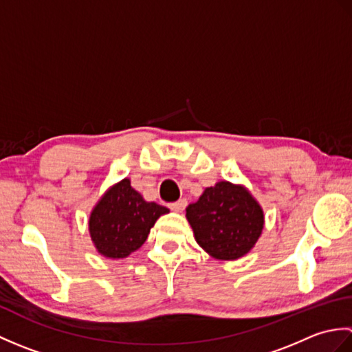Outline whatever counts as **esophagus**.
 <instances>
[{"mask_svg": "<svg viewBox=\"0 0 352 352\" xmlns=\"http://www.w3.org/2000/svg\"><path fill=\"white\" fill-rule=\"evenodd\" d=\"M186 206H188V201L182 198V199L175 201V203H170L169 208H170V210H175V212H182V210H184Z\"/></svg>", "mask_w": 352, "mask_h": 352, "instance_id": "esophagus-1", "label": "esophagus"}]
</instances>
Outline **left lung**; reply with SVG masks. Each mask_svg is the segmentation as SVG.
Listing matches in <instances>:
<instances>
[{"instance_id":"8db88e82","label":"left lung","mask_w":352,"mask_h":352,"mask_svg":"<svg viewBox=\"0 0 352 352\" xmlns=\"http://www.w3.org/2000/svg\"><path fill=\"white\" fill-rule=\"evenodd\" d=\"M186 218L201 248L219 260L245 256L263 230V212L257 201L228 182L207 188L197 203L186 208Z\"/></svg>"}]
</instances>
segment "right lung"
Returning <instances> with one entry per match:
<instances>
[{
	"instance_id": "1",
	"label": "right lung",
	"mask_w": 352,
	"mask_h": 352,
	"mask_svg": "<svg viewBox=\"0 0 352 352\" xmlns=\"http://www.w3.org/2000/svg\"><path fill=\"white\" fill-rule=\"evenodd\" d=\"M168 212L166 207L145 201L125 178L94 208L89 219L91 237L104 257L124 258L145 243L155 221Z\"/></svg>"
}]
</instances>
